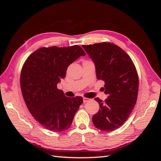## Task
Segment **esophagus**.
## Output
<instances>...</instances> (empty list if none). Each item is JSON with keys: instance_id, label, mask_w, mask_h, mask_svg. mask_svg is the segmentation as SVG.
Wrapping results in <instances>:
<instances>
[{"instance_id": "1", "label": "esophagus", "mask_w": 161, "mask_h": 161, "mask_svg": "<svg viewBox=\"0 0 161 161\" xmlns=\"http://www.w3.org/2000/svg\"><path fill=\"white\" fill-rule=\"evenodd\" d=\"M90 100H91V99H89V98H86V97H83V103H86V102L89 101Z\"/></svg>"}]
</instances>
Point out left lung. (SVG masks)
Returning a JSON list of instances; mask_svg holds the SVG:
<instances>
[{"label":"left lung","instance_id":"1","mask_svg":"<svg viewBox=\"0 0 161 161\" xmlns=\"http://www.w3.org/2000/svg\"><path fill=\"white\" fill-rule=\"evenodd\" d=\"M82 47L93 60L97 77L105 82L103 91L108 98L97 97L99 110L92 123L102 131H111L127 120L137 101L139 80L137 70L129 55L113 43H97Z\"/></svg>","mask_w":161,"mask_h":161}]
</instances>
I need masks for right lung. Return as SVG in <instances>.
<instances>
[{"mask_svg": "<svg viewBox=\"0 0 161 161\" xmlns=\"http://www.w3.org/2000/svg\"><path fill=\"white\" fill-rule=\"evenodd\" d=\"M84 56V50L76 45L43 47L24 62L20 76L23 99L34 119L46 129L54 132L69 129L83 103L82 97H66L57 85L69 66Z\"/></svg>", "mask_w": 161, "mask_h": 161, "instance_id": "1", "label": "right lung"}]
</instances>
